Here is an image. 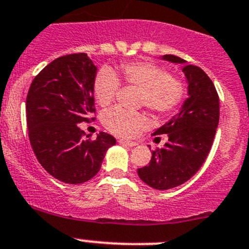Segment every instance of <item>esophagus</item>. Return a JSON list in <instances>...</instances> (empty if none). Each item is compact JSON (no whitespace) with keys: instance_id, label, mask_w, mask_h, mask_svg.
<instances>
[{"instance_id":"34e87169","label":"esophagus","mask_w":249,"mask_h":249,"mask_svg":"<svg viewBox=\"0 0 249 249\" xmlns=\"http://www.w3.org/2000/svg\"><path fill=\"white\" fill-rule=\"evenodd\" d=\"M118 143L120 144V145H124V146H130V147H132V146H136V145H137V143H136V142H131V141H124V139H119V141H118Z\"/></svg>"}]
</instances>
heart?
Listing matches in <instances>:
<instances>
[{"label":"heart","instance_id":"obj_1","mask_svg":"<svg viewBox=\"0 0 249 249\" xmlns=\"http://www.w3.org/2000/svg\"><path fill=\"white\" fill-rule=\"evenodd\" d=\"M141 89L139 104L158 116L171 113L184 99L185 85L181 79L170 76L164 68L152 62H126L120 66L119 73L110 68H102L94 76L93 94L100 106L113 102L120 83ZM104 125L110 132L120 137H131L146 125L143 113L113 107L104 114Z\"/></svg>","mask_w":249,"mask_h":249}]
</instances>
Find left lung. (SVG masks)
I'll return each instance as SVG.
<instances>
[{
    "instance_id": "8db88e82",
    "label": "left lung",
    "mask_w": 249,
    "mask_h": 249,
    "mask_svg": "<svg viewBox=\"0 0 249 249\" xmlns=\"http://www.w3.org/2000/svg\"><path fill=\"white\" fill-rule=\"evenodd\" d=\"M163 59L185 64L173 54ZM183 72L189 97L179 113L155 131L154 136H168V142L152 151L149 164L137 170L139 178L157 190L178 187L197 173L212 149L220 119V98L212 79L194 65H185Z\"/></svg>"
}]
</instances>
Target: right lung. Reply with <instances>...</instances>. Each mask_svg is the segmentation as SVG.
Returning a JSON list of instances; mask_svg holds the SVG:
<instances>
[{"label":"right lung","mask_w":249,"mask_h":249,"mask_svg":"<svg viewBox=\"0 0 249 249\" xmlns=\"http://www.w3.org/2000/svg\"><path fill=\"white\" fill-rule=\"evenodd\" d=\"M97 67L86 53L53 60L34 78L26 100L27 126L33 151L54 178L80 184L100 170L113 136L99 132L85 139L80 123L95 117L93 80ZM87 137V136H86Z\"/></svg>","instance_id":"add662e5"}]
</instances>
